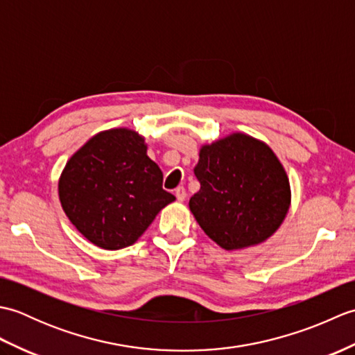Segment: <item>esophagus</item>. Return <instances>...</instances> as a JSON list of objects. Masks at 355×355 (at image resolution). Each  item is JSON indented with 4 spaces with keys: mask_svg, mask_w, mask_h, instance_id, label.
<instances>
[{
    "mask_svg": "<svg viewBox=\"0 0 355 355\" xmlns=\"http://www.w3.org/2000/svg\"><path fill=\"white\" fill-rule=\"evenodd\" d=\"M175 197H177V200L182 202V201H184L186 200V189L183 186H178L177 189H175Z\"/></svg>",
    "mask_w": 355,
    "mask_h": 355,
    "instance_id": "obj_1",
    "label": "esophagus"
}]
</instances>
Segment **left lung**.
<instances>
[{"label": "left lung", "mask_w": 355, "mask_h": 355, "mask_svg": "<svg viewBox=\"0 0 355 355\" xmlns=\"http://www.w3.org/2000/svg\"><path fill=\"white\" fill-rule=\"evenodd\" d=\"M189 201L200 227L224 250L258 245L281 227L291 205L290 180L266 141L233 132L200 148Z\"/></svg>", "instance_id": "obj_1"}]
</instances>
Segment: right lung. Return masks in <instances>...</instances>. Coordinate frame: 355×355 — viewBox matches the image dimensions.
Wrapping results in <instances>:
<instances>
[{
	"mask_svg": "<svg viewBox=\"0 0 355 355\" xmlns=\"http://www.w3.org/2000/svg\"><path fill=\"white\" fill-rule=\"evenodd\" d=\"M145 137L130 128L93 135L59 177V201L82 236L103 250L132 245L163 207V172L146 154Z\"/></svg>",
	"mask_w": 355,
	"mask_h": 355,
	"instance_id": "right-lung-1",
	"label": "right lung"
}]
</instances>
